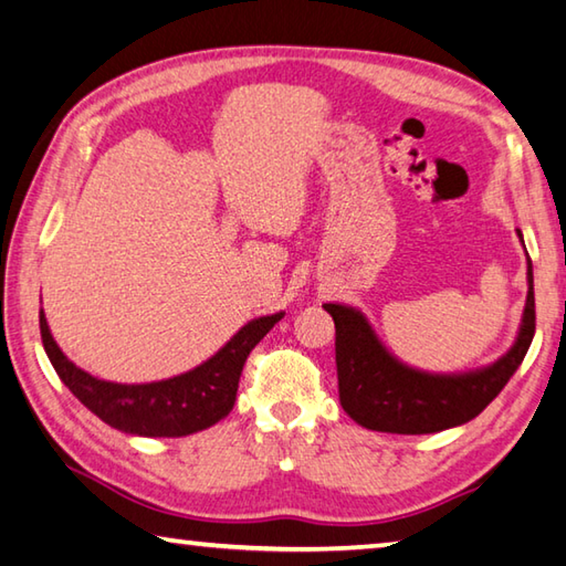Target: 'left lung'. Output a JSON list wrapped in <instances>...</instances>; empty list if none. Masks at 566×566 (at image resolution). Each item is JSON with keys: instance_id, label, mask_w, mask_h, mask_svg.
<instances>
[{"instance_id": "8db88e82", "label": "left lung", "mask_w": 566, "mask_h": 566, "mask_svg": "<svg viewBox=\"0 0 566 566\" xmlns=\"http://www.w3.org/2000/svg\"><path fill=\"white\" fill-rule=\"evenodd\" d=\"M517 238L525 248L522 232ZM336 326L338 400L358 426L378 433L426 436L468 423L517 371L534 336V276L527 254V300L512 344L497 361L458 374L408 366L386 348L361 310L328 302Z\"/></svg>"}]
</instances>
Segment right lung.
Instances as JSON below:
<instances>
[{"label":"right lung","mask_w":566,"mask_h":566,"mask_svg":"<svg viewBox=\"0 0 566 566\" xmlns=\"http://www.w3.org/2000/svg\"><path fill=\"white\" fill-rule=\"evenodd\" d=\"M282 316L284 312L250 318L208 361L150 384H116L91 376L61 352L51 336L44 310L39 324L51 366L91 413L128 436L182 438L230 416L244 361Z\"/></svg>","instance_id":"obj_1"}]
</instances>
